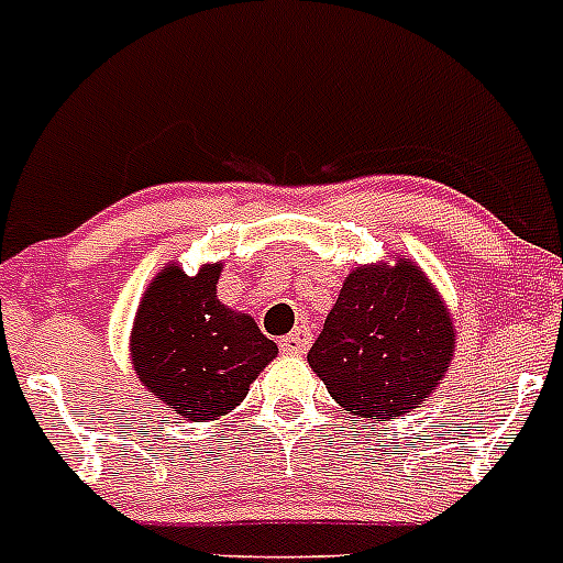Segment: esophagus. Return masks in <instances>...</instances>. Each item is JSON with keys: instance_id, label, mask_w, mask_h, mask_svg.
<instances>
[{"instance_id": "1", "label": "esophagus", "mask_w": 563, "mask_h": 563, "mask_svg": "<svg viewBox=\"0 0 563 563\" xmlns=\"http://www.w3.org/2000/svg\"><path fill=\"white\" fill-rule=\"evenodd\" d=\"M312 343V332H310V327H296V330L290 332V335H285L282 338V341H278V346H282V350L285 352H305L307 346H310Z\"/></svg>"}]
</instances>
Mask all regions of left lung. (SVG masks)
I'll return each instance as SVG.
<instances>
[{
	"mask_svg": "<svg viewBox=\"0 0 563 563\" xmlns=\"http://www.w3.org/2000/svg\"><path fill=\"white\" fill-rule=\"evenodd\" d=\"M454 355V327L420 267H357L307 352L346 411L395 420L417 409Z\"/></svg>",
	"mask_w": 563,
	"mask_h": 563,
	"instance_id": "1",
	"label": "left lung"
}]
</instances>
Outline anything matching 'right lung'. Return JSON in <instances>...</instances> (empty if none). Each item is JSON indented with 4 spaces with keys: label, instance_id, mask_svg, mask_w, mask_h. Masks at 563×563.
I'll use <instances>...</instances> for the list:
<instances>
[{
    "label": "right lung",
    "instance_id": "right-lung-1",
    "mask_svg": "<svg viewBox=\"0 0 563 563\" xmlns=\"http://www.w3.org/2000/svg\"><path fill=\"white\" fill-rule=\"evenodd\" d=\"M220 265L197 276L166 267L148 285L132 327V363L168 409L200 422L245 400L278 346L245 312L217 298Z\"/></svg>",
    "mask_w": 563,
    "mask_h": 563
}]
</instances>
